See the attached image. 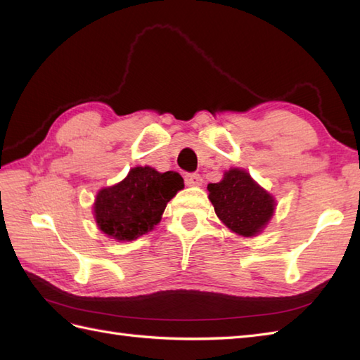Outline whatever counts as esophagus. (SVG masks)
I'll list each match as a JSON object with an SVG mask.
<instances>
[{
	"label": "esophagus",
	"mask_w": 360,
	"mask_h": 360,
	"mask_svg": "<svg viewBox=\"0 0 360 360\" xmlns=\"http://www.w3.org/2000/svg\"><path fill=\"white\" fill-rule=\"evenodd\" d=\"M184 178H186V184L188 187H198V186L202 184L201 174H198V173H187Z\"/></svg>",
	"instance_id": "34e87169"
}]
</instances>
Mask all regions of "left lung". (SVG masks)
<instances>
[{
	"label": "left lung",
	"mask_w": 360,
	"mask_h": 360,
	"mask_svg": "<svg viewBox=\"0 0 360 360\" xmlns=\"http://www.w3.org/2000/svg\"><path fill=\"white\" fill-rule=\"evenodd\" d=\"M209 200L227 229L241 236H257L275 212V198L252 179L244 168H229L223 179L209 184Z\"/></svg>",
	"instance_id": "left-lung-1"
}]
</instances>
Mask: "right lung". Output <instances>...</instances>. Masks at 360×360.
<instances>
[{
    "label": "right lung",
    "instance_id": "obj_1",
    "mask_svg": "<svg viewBox=\"0 0 360 360\" xmlns=\"http://www.w3.org/2000/svg\"><path fill=\"white\" fill-rule=\"evenodd\" d=\"M182 188L179 173L134 167L125 179L97 192L93 205L97 227L117 241L139 238L159 224L167 202Z\"/></svg>",
    "mask_w": 360,
    "mask_h": 360
}]
</instances>
